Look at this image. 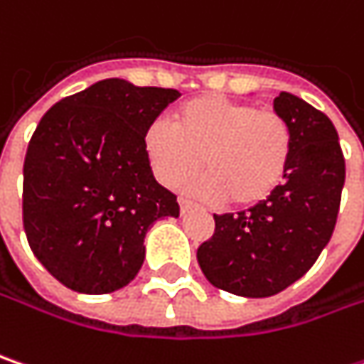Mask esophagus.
Masks as SVG:
<instances>
[{
    "mask_svg": "<svg viewBox=\"0 0 364 364\" xmlns=\"http://www.w3.org/2000/svg\"><path fill=\"white\" fill-rule=\"evenodd\" d=\"M179 205H181V214H187V212H191V210L198 208L191 200H185V198H179Z\"/></svg>",
    "mask_w": 364,
    "mask_h": 364,
    "instance_id": "34e87169",
    "label": "esophagus"
}]
</instances>
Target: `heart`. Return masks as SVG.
Segmentation results:
<instances>
[{"instance_id": "1", "label": "heart", "mask_w": 364, "mask_h": 364, "mask_svg": "<svg viewBox=\"0 0 364 364\" xmlns=\"http://www.w3.org/2000/svg\"><path fill=\"white\" fill-rule=\"evenodd\" d=\"M171 125L144 132V154L164 187H181L202 168L193 191L212 202L251 208L269 200L287 179L292 127L282 113L220 95L183 102Z\"/></svg>"}]
</instances>
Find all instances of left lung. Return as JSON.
<instances>
[{
	"mask_svg": "<svg viewBox=\"0 0 364 364\" xmlns=\"http://www.w3.org/2000/svg\"><path fill=\"white\" fill-rule=\"evenodd\" d=\"M274 111L292 127V159L278 191L249 210L214 214V235L198 249L216 289L262 299L307 274L328 245L342 200L346 162L330 117L303 98L280 92Z\"/></svg>",
	"mask_w": 364,
	"mask_h": 364,
	"instance_id": "1",
	"label": "left lung"
}]
</instances>
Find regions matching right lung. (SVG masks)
Returning <instances> with one entry per match:
<instances>
[{"label": "right lung", "mask_w": 364, "mask_h": 364, "mask_svg": "<svg viewBox=\"0 0 364 364\" xmlns=\"http://www.w3.org/2000/svg\"><path fill=\"white\" fill-rule=\"evenodd\" d=\"M181 97L173 88L109 77L55 102L24 159L22 223L36 259L63 287L107 294L144 264V237L179 216L154 179L144 132Z\"/></svg>", "instance_id": "add662e5"}]
</instances>
